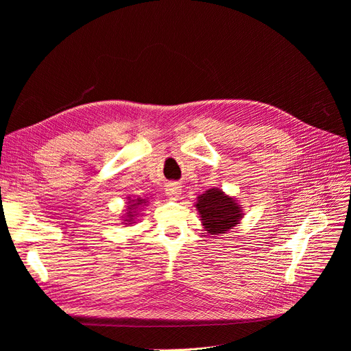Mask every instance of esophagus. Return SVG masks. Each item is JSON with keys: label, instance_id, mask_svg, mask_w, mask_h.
Segmentation results:
<instances>
[{"label": "esophagus", "instance_id": "34e87169", "mask_svg": "<svg viewBox=\"0 0 351 351\" xmlns=\"http://www.w3.org/2000/svg\"><path fill=\"white\" fill-rule=\"evenodd\" d=\"M166 195H168L171 199H178L182 189L180 186L178 185V183H169V185H166Z\"/></svg>", "mask_w": 351, "mask_h": 351}]
</instances>
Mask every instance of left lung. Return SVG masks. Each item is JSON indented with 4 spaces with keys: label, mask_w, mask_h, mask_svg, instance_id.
<instances>
[{
    "label": "left lung",
    "mask_w": 351,
    "mask_h": 351,
    "mask_svg": "<svg viewBox=\"0 0 351 351\" xmlns=\"http://www.w3.org/2000/svg\"><path fill=\"white\" fill-rule=\"evenodd\" d=\"M195 206L200 215L202 226L213 236L229 232L243 217V209L237 200L219 188L199 195Z\"/></svg>",
    "instance_id": "8db88e82"
}]
</instances>
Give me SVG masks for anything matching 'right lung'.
Returning <instances> with one entry per match:
<instances>
[{
  "label": "right lung",
  "mask_w": 351,
  "mask_h": 351,
  "mask_svg": "<svg viewBox=\"0 0 351 351\" xmlns=\"http://www.w3.org/2000/svg\"><path fill=\"white\" fill-rule=\"evenodd\" d=\"M128 208H126V213L123 216V222L122 225H132L135 223V219H136V215H139L141 212V208L142 206H146L147 200L146 199H142V197H136V199H131L128 197Z\"/></svg>",
  "instance_id": "1"
}]
</instances>
